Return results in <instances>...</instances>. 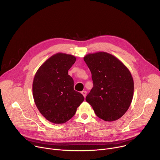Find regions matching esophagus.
Segmentation results:
<instances>
[{
    "label": "esophagus",
    "mask_w": 160,
    "mask_h": 160,
    "mask_svg": "<svg viewBox=\"0 0 160 160\" xmlns=\"http://www.w3.org/2000/svg\"><path fill=\"white\" fill-rule=\"evenodd\" d=\"M81 93H82V95H83V97L85 98V97H86V96L87 92H86V91H82V92H81Z\"/></svg>",
    "instance_id": "obj_1"
}]
</instances>
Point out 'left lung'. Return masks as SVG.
Returning <instances> with one entry per match:
<instances>
[{
    "label": "left lung",
    "instance_id": "left-lung-1",
    "mask_svg": "<svg viewBox=\"0 0 160 160\" xmlns=\"http://www.w3.org/2000/svg\"><path fill=\"white\" fill-rule=\"evenodd\" d=\"M84 60L93 82L86 101L99 118L105 121L119 119L128 111L133 99L134 83L130 70L106 52L90 53Z\"/></svg>",
    "mask_w": 160,
    "mask_h": 160
}]
</instances>
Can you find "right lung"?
<instances>
[{
  "instance_id": "right-lung-1",
  "label": "right lung",
  "mask_w": 160,
  "mask_h": 160,
  "mask_svg": "<svg viewBox=\"0 0 160 160\" xmlns=\"http://www.w3.org/2000/svg\"><path fill=\"white\" fill-rule=\"evenodd\" d=\"M76 60L73 55L57 53L42 63L34 76L35 103L41 114L52 123L68 121L84 101L82 95L74 90V80L68 74Z\"/></svg>"
}]
</instances>
